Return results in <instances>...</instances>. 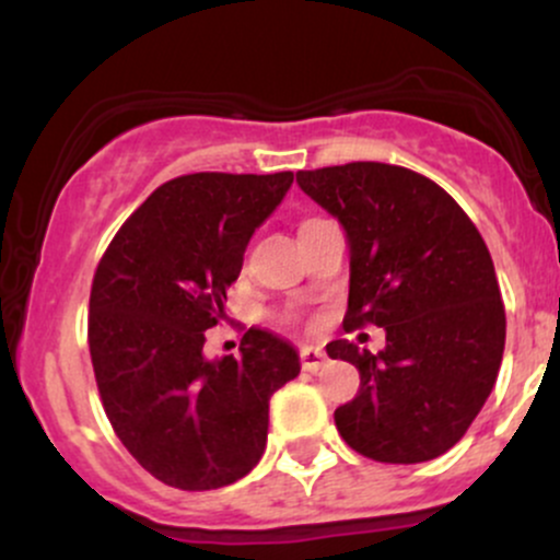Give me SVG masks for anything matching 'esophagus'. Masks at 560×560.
Masks as SVG:
<instances>
[{"label": "esophagus", "instance_id": "1", "mask_svg": "<svg viewBox=\"0 0 560 560\" xmlns=\"http://www.w3.org/2000/svg\"><path fill=\"white\" fill-rule=\"evenodd\" d=\"M300 363H302V369H305V371H318V369H324L326 352L320 350V347L302 345V347H300Z\"/></svg>", "mask_w": 560, "mask_h": 560}]
</instances>
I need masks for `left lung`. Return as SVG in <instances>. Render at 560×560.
<instances>
[{"label":"left lung","mask_w":560,"mask_h":560,"mask_svg":"<svg viewBox=\"0 0 560 560\" xmlns=\"http://www.w3.org/2000/svg\"><path fill=\"white\" fill-rule=\"evenodd\" d=\"M298 184L350 244L345 331H387L376 355L347 339L326 345L361 371L358 395L334 410L339 434L378 464L447 453L503 361L505 307L485 240L442 186L402 165L298 171Z\"/></svg>","instance_id":"8db88e82"}]
</instances>
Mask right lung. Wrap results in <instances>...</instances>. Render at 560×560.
Segmentation results:
<instances>
[{"instance_id":"1","label":"right lung","mask_w":560,"mask_h":560,"mask_svg":"<svg viewBox=\"0 0 560 560\" xmlns=\"http://www.w3.org/2000/svg\"><path fill=\"white\" fill-rule=\"evenodd\" d=\"M292 171L189 173L158 186L102 255L89 298V352L113 432L176 490L234 485L258 466L268 402L300 374L284 339L242 337V358L202 355L244 249Z\"/></svg>"}]
</instances>
